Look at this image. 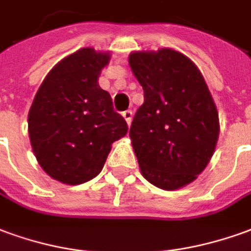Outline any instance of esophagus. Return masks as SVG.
Listing matches in <instances>:
<instances>
[{
	"mask_svg": "<svg viewBox=\"0 0 251 251\" xmlns=\"http://www.w3.org/2000/svg\"><path fill=\"white\" fill-rule=\"evenodd\" d=\"M122 117L125 118L126 124H127V125H130L131 118H133V113H131L130 110H126V111H124V113H122Z\"/></svg>",
	"mask_w": 251,
	"mask_h": 251,
	"instance_id": "34e87169",
	"label": "esophagus"
}]
</instances>
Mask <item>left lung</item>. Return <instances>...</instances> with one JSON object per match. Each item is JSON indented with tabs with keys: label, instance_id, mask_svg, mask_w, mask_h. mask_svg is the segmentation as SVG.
<instances>
[{
	"label": "left lung",
	"instance_id": "1",
	"mask_svg": "<svg viewBox=\"0 0 251 251\" xmlns=\"http://www.w3.org/2000/svg\"><path fill=\"white\" fill-rule=\"evenodd\" d=\"M144 103L129 136L144 178L175 190L197 178L215 152L219 115L199 68L171 49L130 54Z\"/></svg>",
	"mask_w": 251,
	"mask_h": 251
}]
</instances>
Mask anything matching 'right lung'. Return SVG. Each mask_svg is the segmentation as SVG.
I'll return each instance as SVG.
<instances>
[{"label": "right lung", "mask_w": 251, "mask_h": 251, "mask_svg": "<svg viewBox=\"0 0 251 251\" xmlns=\"http://www.w3.org/2000/svg\"><path fill=\"white\" fill-rule=\"evenodd\" d=\"M107 52L81 49L52 68L28 114V133L42 168L66 185L101 171L111 144L127 131L107 91L98 84Z\"/></svg>", "instance_id": "obj_1"}]
</instances>
